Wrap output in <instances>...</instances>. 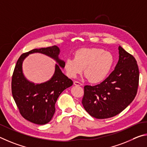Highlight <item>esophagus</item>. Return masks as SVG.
Returning a JSON list of instances; mask_svg holds the SVG:
<instances>
[{"label": "esophagus", "instance_id": "obj_1", "mask_svg": "<svg viewBox=\"0 0 147 147\" xmlns=\"http://www.w3.org/2000/svg\"><path fill=\"white\" fill-rule=\"evenodd\" d=\"M74 84H75V85H77V86H81L82 85V83H80V82H79L78 81H75L74 82Z\"/></svg>", "mask_w": 147, "mask_h": 147}]
</instances>
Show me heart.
Returning a JSON list of instances; mask_svg holds the SVG:
<instances>
[{
	"instance_id": "heart-1",
	"label": "heart",
	"mask_w": 147,
	"mask_h": 147,
	"mask_svg": "<svg viewBox=\"0 0 147 147\" xmlns=\"http://www.w3.org/2000/svg\"><path fill=\"white\" fill-rule=\"evenodd\" d=\"M114 56L98 48H82L74 54V59H66L64 69L69 78H75L84 69V74L91 83H97L107 78L114 64Z\"/></svg>"
}]
</instances>
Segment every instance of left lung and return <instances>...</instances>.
<instances>
[{
    "label": "left lung",
    "instance_id": "obj_1",
    "mask_svg": "<svg viewBox=\"0 0 147 147\" xmlns=\"http://www.w3.org/2000/svg\"><path fill=\"white\" fill-rule=\"evenodd\" d=\"M119 61L114 70L100 84L84 86L82 104L97 119H107L125 110L137 94L140 72L136 59L119 47Z\"/></svg>",
    "mask_w": 147,
    "mask_h": 147
}]
</instances>
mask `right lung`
<instances>
[{"mask_svg":"<svg viewBox=\"0 0 147 147\" xmlns=\"http://www.w3.org/2000/svg\"><path fill=\"white\" fill-rule=\"evenodd\" d=\"M41 53L55 59L62 68L64 62L58 58L59 49L56 46L33 49L22 53L17 60L11 78V92L20 115L37 125L50 122L55 111V105L60 94L73 84V81L61 71L56 65L55 74L50 81L39 85L30 83L22 71V63L28 54Z\"/></svg>","mask_w":147,"mask_h":147,"instance_id":"obj_1","label":"right lung"}]
</instances>
